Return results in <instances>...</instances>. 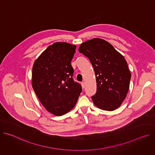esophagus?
I'll return each mask as SVG.
<instances>
[{"instance_id": "esophagus-1", "label": "esophagus", "mask_w": 155, "mask_h": 155, "mask_svg": "<svg viewBox=\"0 0 155 155\" xmlns=\"http://www.w3.org/2000/svg\"><path fill=\"white\" fill-rule=\"evenodd\" d=\"M81 86H82L83 88H84V87H85V83H84V82H82V83H81Z\"/></svg>"}]
</instances>
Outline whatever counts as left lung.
Listing matches in <instances>:
<instances>
[{
    "label": "left lung",
    "instance_id": "left-lung-1",
    "mask_svg": "<svg viewBox=\"0 0 155 155\" xmlns=\"http://www.w3.org/2000/svg\"><path fill=\"white\" fill-rule=\"evenodd\" d=\"M80 53L90 59L94 70L97 91L91 99L98 108L113 111L126 97L131 74L126 61L108 41L93 38L81 44Z\"/></svg>",
    "mask_w": 155,
    "mask_h": 155
}]
</instances>
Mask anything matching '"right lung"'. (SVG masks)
<instances>
[{
    "label": "right lung",
    "mask_w": 155,
    "mask_h": 155,
    "mask_svg": "<svg viewBox=\"0 0 155 155\" xmlns=\"http://www.w3.org/2000/svg\"><path fill=\"white\" fill-rule=\"evenodd\" d=\"M76 46L56 42L35 61L32 73L33 89L41 104L56 116L67 114L75 105L81 86L72 78L71 61Z\"/></svg>",
    "instance_id": "1"
}]
</instances>
